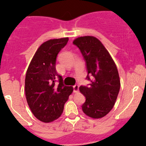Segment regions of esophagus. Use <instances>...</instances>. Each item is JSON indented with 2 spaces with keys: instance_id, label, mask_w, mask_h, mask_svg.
<instances>
[{
  "instance_id": "34e87169",
  "label": "esophagus",
  "mask_w": 146,
  "mask_h": 146,
  "mask_svg": "<svg viewBox=\"0 0 146 146\" xmlns=\"http://www.w3.org/2000/svg\"><path fill=\"white\" fill-rule=\"evenodd\" d=\"M73 92H78V89H79V86H78V85H77V84H76V85H74V86H73Z\"/></svg>"
}]
</instances>
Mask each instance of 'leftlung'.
Segmentation results:
<instances>
[{"label": "left lung", "instance_id": "obj_1", "mask_svg": "<svg viewBox=\"0 0 146 146\" xmlns=\"http://www.w3.org/2000/svg\"><path fill=\"white\" fill-rule=\"evenodd\" d=\"M73 44L81 51L86 62L87 76L91 81L79 90L86 98L82 111L93 119L107 115L115 105L120 89V79L115 62L107 49L97 38H77ZM92 80L90 79V77Z\"/></svg>", "mask_w": 146, "mask_h": 146}]
</instances>
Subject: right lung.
<instances>
[{
    "label": "right lung",
    "instance_id": "1",
    "mask_svg": "<svg viewBox=\"0 0 146 146\" xmlns=\"http://www.w3.org/2000/svg\"><path fill=\"white\" fill-rule=\"evenodd\" d=\"M68 41V38H63L42 44L26 73L25 90L27 104L35 117L45 123L60 117L73 92V87L64 85L62 76L56 70L57 54Z\"/></svg>",
    "mask_w": 146,
    "mask_h": 146
}]
</instances>
